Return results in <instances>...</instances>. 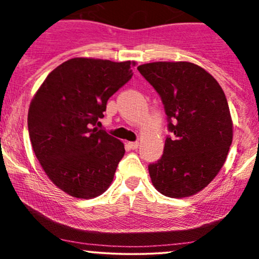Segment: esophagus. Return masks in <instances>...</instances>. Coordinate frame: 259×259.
I'll use <instances>...</instances> for the list:
<instances>
[{"instance_id":"34e87169","label":"esophagus","mask_w":259,"mask_h":259,"mask_svg":"<svg viewBox=\"0 0 259 259\" xmlns=\"http://www.w3.org/2000/svg\"><path fill=\"white\" fill-rule=\"evenodd\" d=\"M129 147L132 148V150H136V148L139 147V142L138 141H134V142H129Z\"/></svg>"}]
</instances>
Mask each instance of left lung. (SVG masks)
<instances>
[{
  "label": "left lung",
  "mask_w": 259,
  "mask_h": 259,
  "mask_svg": "<svg viewBox=\"0 0 259 259\" xmlns=\"http://www.w3.org/2000/svg\"><path fill=\"white\" fill-rule=\"evenodd\" d=\"M138 70L158 92L171 133L162 157L148 164L153 186L173 198L197 194L219 173L233 141L224 91L190 62H154Z\"/></svg>",
  "instance_id": "8db88e82"
}]
</instances>
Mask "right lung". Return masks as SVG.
<instances>
[{
    "label": "right lung",
    "mask_w": 259,
    "mask_h": 259,
    "mask_svg": "<svg viewBox=\"0 0 259 259\" xmlns=\"http://www.w3.org/2000/svg\"><path fill=\"white\" fill-rule=\"evenodd\" d=\"M135 62L72 58L45 79L28 113L35 156L65 194L92 198L111 185L125 150L99 129L107 101L132 79Z\"/></svg>",
    "instance_id": "add662e5"
}]
</instances>
